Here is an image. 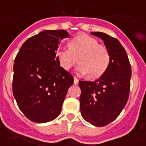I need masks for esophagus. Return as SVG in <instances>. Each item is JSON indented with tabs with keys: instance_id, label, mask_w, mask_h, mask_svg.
Here are the masks:
<instances>
[{
	"instance_id": "34e87169",
	"label": "esophagus",
	"mask_w": 146,
	"mask_h": 146,
	"mask_svg": "<svg viewBox=\"0 0 146 146\" xmlns=\"http://www.w3.org/2000/svg\"><path fill=\"white\" fill-rule=\"evenodd\" d=\"M78 82H79V80L77 79V77H74V83L75 85H77V84H78Z\"/></svg>"
}]
</instances>
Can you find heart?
Segmentation results:
<instances>
[{
	"label": "heart",
	"mask_w": 146,
	"mask_h": 146,
	"mask_svg": "<svg viewBox=\"0 0 146 146\" xmlns=\"http://www.w3.org/2000/svg\"><path fill=\"white\" fill-rule=\"evenodd\" d=\"M69 49H59L56 58L60 66L68 71L78 61V73L89 74L91 78L102 75L110 64V53L106 46L99 44L94 37L87 34H80L72 38L69 43Z\"/></svg>",
	"instance_id": "1"
}]
</instances>
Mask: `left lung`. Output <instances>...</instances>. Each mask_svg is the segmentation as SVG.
<instances>
[{
    "label": "left lung",
    "instance_id": "8db88e82",
    "mask_svg": "<svg viewBox=\"0 0 146 146\" xmlns=\"http://www.w3.org/2000/svg\"><path fill=\"white\" fill-rule=\"evenodd\" d=\"M91 34L104 41L110 53V64L94 82L79 81L82 116L96 126H104L118 116L129 96L131 66L126 50L117 38L102 32Z\"/></svg>",
    "mask_w": 146,
    "mask_h": 146
}]
</instances>
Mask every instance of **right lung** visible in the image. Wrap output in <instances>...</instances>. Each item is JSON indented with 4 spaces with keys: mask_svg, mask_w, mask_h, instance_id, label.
<instances>
[{
    "mask_svg": "<svg viewBox=\"0 0 146 146\" xmlns=\"http://www.w3.org/2000/svg\"><path fill=\"white\" fill-rule=\"evenodd\" d=\"M64 30H46L28 38L15 58L12 91L17 104L30 121L46 123L57 118L74 77L56 58Z\"/></svg>",
    "mask_w": 146,
    "mask_h": 146,
    "instance_id": "1",
    "label": "right lung"
}]
</instances>
